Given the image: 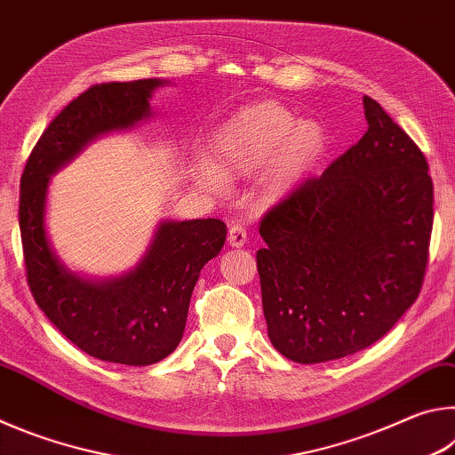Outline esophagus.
Listing matches in <instances>:
<instances>
[{
  "label": "esophagus",
  "mask_w": 455,
  "mask_h": 455,
  "mask_svg": "<svg viewBox=\"0 0 455 455\" xmlns=\"http://www.w3.org/2000/svg\"><path fill=\"white\" fill-rule=\"evenodd\" d=\"M246 243V230L241 225H230L228 228V244L233 249H241Z\"/></svg>",
  "instance_id": "34e87169"
}]
</instances>
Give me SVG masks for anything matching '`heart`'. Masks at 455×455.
Segmentation results:
<instances>
[{"label": "heart", "mask_w": 455, "mask_h": 455, "mask_svg": "<svg viewBox=\"0 0 455 455\" xmlns=\"http://www.w3.org/2000/svg\"><path fill=\"white\" fill-rule=\"evenodd\" d=\"M329 134L311 118H297L279 102L263 100L241 108L212 130L204 160L192 176L206 192H220L228 180L260 172L259 195L267 204L283 203L309 179L325 156Z\"/></svg>", "instance_id": "b5f03b06"}]
</instances>
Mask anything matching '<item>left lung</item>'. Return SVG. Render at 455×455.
<instances>
[{"mask_svg": "<svg viewBox=\"0 0 455 455\" xmlns=\"http://www.w3.org/2000/svg\"><path fill=\"white\" fill-rule=\"evenodd\" d=\"M367 132L267 214L257 251L273 347L323 363L373 345L419 295L434 184L413 140L363 96Z\"/></svg>", "mask_w": 455, "mask_h": 455, "instance_id": "1", "label": "left lung"}]
</instances>
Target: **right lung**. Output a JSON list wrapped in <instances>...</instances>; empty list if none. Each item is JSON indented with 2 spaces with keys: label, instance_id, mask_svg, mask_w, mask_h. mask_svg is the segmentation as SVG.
Returning <instances> with one entry per match:
<instances>
[{
  "label": "right lung",
  "instance_id": "1",
  "mask_svg": "<svg viewBox=\"0 0 455 455\" xmlns=\"http://www.w3.org/2000/svg\"><path fill=\"white\" fill-rule=\"evenodd\" d=\"M168 84L148 78L92 86L44 130L21 174L20 230L36 303L76 347L110 363L152 365L179 347L192 291L225 244L227 225L163 219L132 268L92 276L68 265L50 241V182L98 138L150 120L154 92Z\"/></svg>",
  "mask_w": 455,
  "mask_h": 455
}]
</instances>
